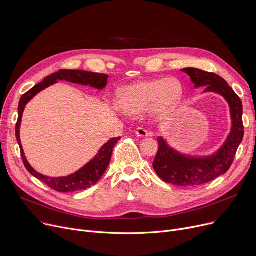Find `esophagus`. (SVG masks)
Listing matches in <instances>:
<instances>
[{
	"label": "esophagus",
	"mask_w": 256,
	"mask_h": 256,
	"mask_svg": "<svg viewBox=\"0 0 256 256\" xmlns=\"http://www.w3.org/2000/svg\"><path fill=\"white\" fill-rule=\"evenodd\" d=\"M135 132H136V135H137L138 137H147V136L150 135L148 132H147V130H144V128H138Z\"/></svg>",
	"instance_id": "esophagus-1"
}]
</instances>
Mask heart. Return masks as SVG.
Instances as JSON below:
<instances>
[{"label":"heart","mask_w":256,"mask_h":256,"mask_svg":"<svg viewBox=\"0 0 256 256\" xmlns=\"http://www.w3.org/2000/svg\"><path fill=\"white\" fill-rule=\"evenodd\" d=\"M117 104L128 114H139L150 108L152 116L164 118L176 111L182 98V87L176 78L146 80L121 88Z\"/></svg>","instance_id":"heart-1"}]
</instances>
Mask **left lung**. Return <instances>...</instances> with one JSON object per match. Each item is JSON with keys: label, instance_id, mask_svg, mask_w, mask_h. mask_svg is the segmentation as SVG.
Returning a JSON list of instances; mask_svg holds the SVG:
<instances>
[{"label": "left lung", "instance_id": "1", "mask_svg": "<svg viewBox=\"0 0 256 256\" xmlns=\"http://www.w3.org/2000/svg\"><path fill=\"white\" fill-rule=\"evenodd\" d=\"M192 80L196 88L206 87L204 92H216L230 104L232 128L221 148L208 158H194L182 154L168 146L160 137L158 150L154 160V169L164 182L182 186L206 184L226 173L230 168L238 147L244 137L243 104L240 98L220 76L198 68L182 70Z\"/></svg>", "mask_w": 256, "mask_h": 256}]
</instances>
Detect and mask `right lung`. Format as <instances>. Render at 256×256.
Here are the masks:
<instances>
[{
  "mask_svg": "<svg viewBox=\"0 0 256 256\" xmlns=\"http://www.w3.org/2000/svg\"><path fill=\"white\" fill-rule=\"evenodd\" d=\"M108 78H109V76L104 74H96V72H85V70H60L58 72H55L46 76L42 83L35 85L28 92H26L20 100L18 119L16 126V136L20 148L24 165L26 169L28 170L33 176L44 182L46 186L52 188V190L61 192V193H68V192L85 190L96 184L104 176V173L106 170L108 166H109L113 148L116 145V143L118 142V140L120 139V137L112 138L111 140L108 141L100 150L98 156L93 160H91L90 162L86 164L83 168H80L78 171H76V173H72L70 176H64V178H48L44 176V174H40L37 171H35L31 167V165L28 163V160H26L24 156L22 146L20 144V128L22 116L24 110V106L36 96L37 93L48 88V86L57 83L58 80H67V82H70V83L80 84L85 86L89 85L96 89H102L106 85Z\"/></svg>",
  "mask_w": 256,
  "mask_h": 256,
  "instance_id": "1",
  "label": "right lung"
}]
</instances>
